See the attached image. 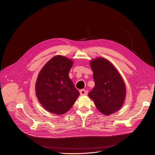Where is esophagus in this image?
Segmentation results:
<instances>
[{"label":"esophagus","instance_id":"esophagus-1","mask_svg":"<svg viewBox=\"0 0 155 155\" xmlns=\"http://www.w3.org/2000/svg\"><path fill=\"white\" fill-rule=\"evenodd\" d=\"M80 93L81 95H87L88 94V91L85 90H80Z\"/></svg>","mask_w":155,"mask_h":155}]
</instances>
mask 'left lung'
Here are the masks:
<instances>
[{
	"label": "left lung",
	"mask_w": 155,
	"mask_h": 155,
	"mask_svg": "<svg viewBox=\"0 0 155 155\" xmlns=\"http://www.w3.org/2000/svg\"><path fill=\"white\" fill-rule=\"evenodd\" d=\"M90 64L95 85L88 96L98 110L109 116L123 106L126 96L125 83L116 68L106 59L97 58Z\"/></svg>",
	"instance_id": "1"
}]
</instances>
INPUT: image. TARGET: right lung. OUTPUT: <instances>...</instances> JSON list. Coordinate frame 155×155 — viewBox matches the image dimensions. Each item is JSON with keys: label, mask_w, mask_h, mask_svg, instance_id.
Instances as JSON below:
<instances>
[{"label": "right lung", "mask_w": 155, "mask_h": 155, "mask_svg": "<svg viewBox=\"0 0 155 155\" xmlns=\"http://www.w3.org/2000/svg\"><path fill=\"white\" fill-rule=\"evenodd\" d=\"M73 61L65 56L55 55L41 68L35 90L41 104L51 113L61 115L72 107L80 95L69 78Z\"/></svg>", "instance_id": "obj_1"}]
</instances>
